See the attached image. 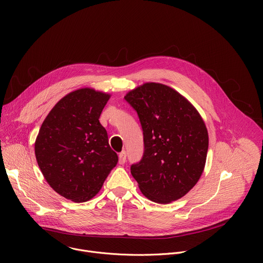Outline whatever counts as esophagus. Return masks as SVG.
<instances>
[{
	"label": "esophagus",
	"mask_w": 263,
	"mask_h": 263,
	"mask_svg": "<svg viewBox=\"0 0 263 263\" xmlns=\"http://www.w3.org/2000/svg\"><path fill=\"white\" fill-rule=\"evenodd\" d=\"M126 157H127V153L125 151L121 152L120 155H119V158H120V163L121 164H124L126 162Z\"/></svg>",
	"instance_id": "esophagus-1"
}]
</instances>
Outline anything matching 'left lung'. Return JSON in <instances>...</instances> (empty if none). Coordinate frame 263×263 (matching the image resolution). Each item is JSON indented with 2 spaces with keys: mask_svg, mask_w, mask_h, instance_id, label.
Wrapping results in <instances>:
<instances>
[{
  "mask_svg": "<svg viewBox=\"0 0 263 263\" xmlns=\"http://www.w3.org/2000/svg\"><path fill=\"white\" fill-rule=\"evenodd\" d=\"M143 131L142 159L131 174L142 195L155 203L181 199L203 174L208 131L194 105L174 88L144 83L126 96Z\"/></svg>",
  "mask_w": 263,
  "mask_h": 263,
  "instance_id": "obj_1",
  "label": "left lung"
}]
</instances>
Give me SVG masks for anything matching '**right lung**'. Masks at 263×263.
Segmentation results:
<instances>
[{"label": "right lung", "instance_id": "1", "mask_svg": "<svg viewBox=\"0 0 263 263\" xmlns=\"http://www.w3.org/2000/svg\"><path fill=\"white\" fill-rule=\"evenodd\" d=\"M110 95L85 87L64 96L45 119L35 157L49 185L76 203L92 199L119 161L99 119Z\"/></svg>", "mask_w": 263, "mask_h": 263}]
</instances>
